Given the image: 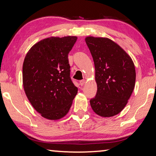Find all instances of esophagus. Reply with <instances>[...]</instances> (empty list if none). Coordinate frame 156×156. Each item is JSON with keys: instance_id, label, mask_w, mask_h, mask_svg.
I'll return each mask as SVG.
<instances>
[{"instance_id": "esophagus-1", "label": "esophagus", "mask_w": 156, "mask_h": 156, "mask_svg": "<svg viewBox=\"0 0 156 156\" xmlns=\"http://www.w3.org/2000/svg\"><path fill=\"white\" fill-rule=\"evenodd\" d=\"M85 80H82L80 81V85L81 86H83L84 85H85Z\"/></svg>"}]
</instances>
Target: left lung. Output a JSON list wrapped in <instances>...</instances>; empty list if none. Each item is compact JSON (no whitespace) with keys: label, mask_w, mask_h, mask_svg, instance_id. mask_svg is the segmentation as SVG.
<instances>
[{"label":"left lung","mask_w":156,"mask_h":156,"mask_svg":"<svg viewBox=\"0 0 156 156\" xmlns=\"http://www.w3.org/2000/svg\"><path fill=\"white\" fill-rule=\"evenodd\" d=\"M85 41L94 63L97 85L90 105L101 117H113L125 108L135 88L134 63L126 52L109 38L88 36Z\"/></svg>","instance_id":"left-lung-1"}]
</instances>
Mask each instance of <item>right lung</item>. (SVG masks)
<instances>
[{"label":"right lung","mask_w":156,"mask_h":156,"mask_svg":"<svg viewBox=\"0 0 156 156\" xmlns=\"http://www.w3.org/2000/svg\"><path fill=\"white\" fill-rule=\"evenodd\" d=\"M76 40V36L47 37L34 44L25 57V93L34 110L47 119L65 117L78 93L68 60Z\"/></svg>","instance_id":"right-lung-1"}]
</instances>
